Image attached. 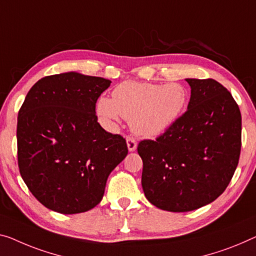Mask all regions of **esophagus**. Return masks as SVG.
I'll return each mask as SVG.
<instances>
[{"mask_svg": "<svg viewBox=\"0 0 256 256\" xmlns=\"http://www.w3.org/2000/svg\"><path fill=\"white\" fill-rule=\"evenodd\" d=\"M126 144H128V148L130 152H134L136 150V141L133 136H128L126 138Z\"/></svg>", "mask_w": 256, "mask_h": 256, "instance_id": "1", "label": "esophagus"}]
</instances>
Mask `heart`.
<instances>
[{"label": "heart", "mask_w": 256, "mask_h": 256, "mask_svg": "<svg viewBox=\"0 0 256 256\" xmlns=\"http://www.w3.org/2000/svg\"><path fill=\"white\" fill-rule=\"evenodd\" d=\"M186 102V90L176 82L162 86L124 82L112 90V98H100L96 109L106 123H116L122 116L131 122L136 134L152 138L161 136L177 120Z\"/></svg>", "instance_id": "heart-1"}]
</instances>
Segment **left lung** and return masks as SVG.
Segmentation results:
<instances>
[{"label": "left lung", "mask_w": 256, "mask_h": 256, "mask_svg": "<svg viewBox=\"0 0 256 256\" xmlns=\"http://www.w3.org/2000/svg\"><path fill=\"white\" fill-rule=\"evenodd\" d=\"M188 110L156 140H141V185L152 204L174 212L198 209L228 188L242 150V114L214 79H186Z\"/></svg>", "instance_id": "left-lung-1"}]
</instances>
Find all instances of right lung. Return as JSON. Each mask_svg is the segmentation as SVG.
Wrapping results in <instances>:
<instances>
[{
	"instance_id": "add662e5",
	"label": "right lung",
	"mask_w": 256,
	"mask_h": 256,
	"mask_svg": "<svg viewBox=\"0 0 256 256\" xmlns=\"http://www.w3.org/2000/svg\"><path fill=\"white\" fill-rule=\"evenodd\" d=\"M112 82L77 72L47 76L18 112L19 172L44 207L78 214L100 204L110 172L128 155L126 141L98 123L95 104Z\"/></svg>"
}]
</instances>
